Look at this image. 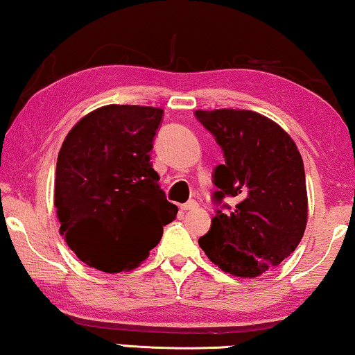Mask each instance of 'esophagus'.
I'll list each match as a JSON object with an SVG mask.
<instances>
[{"instance_id":"1","label":"esophagus","mask_w":355,"mask_h":355,"mask_svg":"<svg viewBox=\"0 0 355 355\" xmlns=\"http://www.w3.org/2000/svg\"><path fill=\"white\" fill-rule=\"evenodd\" d=\"M198 208V203L197 202H187V203H184V205H181V209L182 211H192V209H197Z\"/></svg>"}]
</instances>
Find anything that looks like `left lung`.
Wrapping results in <instances>:
<instances>
[{
	"label": "left lung",
	"instance_id": "obj_1",
	"mask_svg": "<svg viewBox=\"0 0 355 355\" xmlns=\"http://www.w3.org/2000/svg\"><path fill=\"white\" fill-rule=\"evenodd\" d=\"M195 116L224 152V165L214 169V200L239 202L230 211H216L198 245L220 270L254 279L288 258L304 235L301 153L284 128L256 112L195 110Z\"/></svg>",
	"mask_w": 355,
	"mask_h": 355
}]
</instances>
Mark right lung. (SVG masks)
Instances as JSON below:
<instances>
[{"instance_id": "1", "label": "right lung", "mask_w": 355, "mask_h": 355, "mask_svg": "<svg viewBox=\"0 0 355 355\" xmlns=\"http://www.w3.org/2000/svg\"><path fill=\"white\" fill-rule=\"evenodd\" d=\"M162 116L158 107L104 105L81 118L60 147L54 186L60 235L97 270L135 269L176 218L148 155Z\"/></svg>"}]
</instances>
